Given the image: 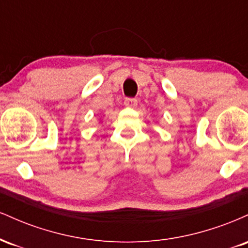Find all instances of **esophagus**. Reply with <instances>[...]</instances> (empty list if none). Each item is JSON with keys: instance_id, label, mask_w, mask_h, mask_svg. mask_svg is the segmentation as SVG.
Wrapping results in <instances>:
<instances>
[{"instance_id": "34e87169", "label": "esophagus", "mask_w": 248, "mask_h": 248, "mask_svg": "<svg viewBox=\"0 0 248 248\" xmlns=\"http://www.w3.org/2000/svg\"><path fill=\"white\" fill-rule=\"evenodd\" d=\"M124 106L126 107H130V108H135L138 106V100L136 99H133V98H128L124 100Z\"/></svg>"}]
</instances>
